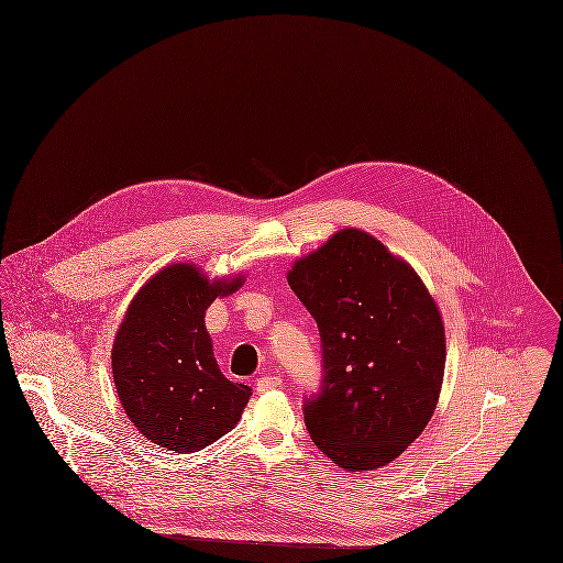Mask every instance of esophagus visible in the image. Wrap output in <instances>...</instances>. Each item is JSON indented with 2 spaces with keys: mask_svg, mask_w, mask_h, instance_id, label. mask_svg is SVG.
<instances>
[{
  "mask_svg": "<svg viewBox=\"0 0 563 563\" xmlns=\"http://www.w3.org/2000/svg\"><path fill=\"white\" fill-rule=\"evenodd\" d=\"M280 385H283V378H280V376H261V378H256V391H258V394L278 389Z\"/></svg>",
  "mask_w": 563,
  "mask_h": 563,
  "instance_id": "1",
  "label": "esophagus"
}]
</instances>
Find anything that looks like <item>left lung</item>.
Segmentation results:
<instances>
[{
    "mask_svg": "<svg viewBox=\"0 0 563 563\" xmlns=\"http://www.w3.org/2000/svg\"><path fill=\"white\" fill-rule=\"evenodd\" d=\"M287 280L322 339L324 378L305 400L316 446L350 472L391 463L429 424L446 365L444 322L409 263L343 228Z\"/></svg>",
    "mask_w": 563,
    "mask_h": 563,
    "instance_id": "left-lung-1",
    "label": "left lung"
}]
</instances>
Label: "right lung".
I'll return each instance as SVG.
<instances>
[{
  "mask_svg": "<svg viewBox=\"0 0 563 563\" xmlns=\"http://www.w3.org/2000/svg\"><path fill=\"white\" fill-rule=\"evenodd\" d=\"M243 276L209 280L176 263L152 276L130 302L113 341L117 396L130 422L152 444L198 452L241 418L252 389L220 372L205 313Z\"/></svg>",
  "mask_w": 563,
  "mask_h": 563,
  "instance_id": "obj_1",
  "label": "right lung"
}]
</instances>
